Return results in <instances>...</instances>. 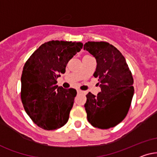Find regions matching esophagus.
<instances>
[{"instance_id":"1","label":"esophagus","mask_w":157,"mask_h":157,"mask_svg":"<svg viewBox=\"0 0 157 157\" xmlns=\"http://www.w3.org/2000/svg\"><path fill=\"white\" fill-rule=\"evenodd\" d=\"M77 94H82V93H84V91L80 90H77Z\"/></svg>"}]
</instances>
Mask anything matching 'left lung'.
I'll return each mask as SVG.
<instances>
[{
  "label": "left lung",
  "mask_w": 157,
  "mask_h": 157,
  "mask_svg": "<svg viewBox=\"0 0 157 157\" xmlns=\"http://www.w3.org/2000/svg\"><path fill=\"white\" fill-rule=\"evenodd\" d=\"M84 49L95 58L101 92L86 95L85 108L89 123L95 128L107 129L121 123L128 113L134 89L132 74L122 54L105 41H88Z\"/></svg>",
  "instance_id": "obj_1"
}]
</instances>
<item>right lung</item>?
I'll use <instances>...</instances> for the list:
<instances>
[{
	"label": "right lung",
	"mask_w": 157,
	"mask_h": 157,
	"mask_svg": "<svg viewBox=\"0 0 157 157\" xmlns=\"http://www.w3.org/2000/svg\"><path fill=\"white\" fill-rule=\"evenodd\" d=\"M82 46V42L48 41L24 64L21 78L23 105L34 124L44 130L59 128L68 121L77 91L58 86L57 79Z\"/></svg>",
	"instance_id": "right-lung-1"
}]
</instances>
